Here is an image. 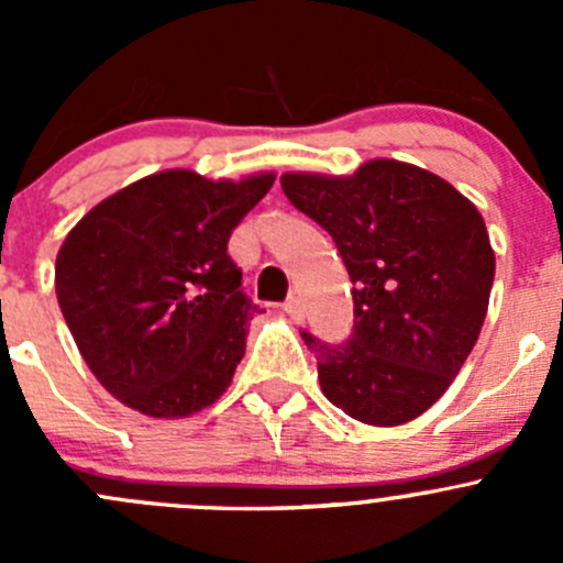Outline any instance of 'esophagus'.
<instances>
[{"instance_id": "obj_1", "label": "esophagus", "mask_w": 563, "mask_h": 563, "mask_svg": "<svg viewBox=\"0 0 563 563\" xmlns=\"http://www.w3.org/2000/svg\"><path fill=\"white\" fill-rule=\"evenodd\" d=\"M283 308H286V313L291 316L297 323L305 318V302H302V297H297V294H291V297L286 299V305H283Z\"/></svg>"}]
</instances>
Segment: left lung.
Listing matches in <instances>:
<instances>
[{
	"instance_id": "1",
	"label": "left lung",
	"mask_w": 563,
	"mask_h": 563,
	"mask_svg": "<svg viewBox=\"0 0 563 563\" xmlns=\"http://www.w3.org/2000/svg\"><path fill=\"white\" fill-rule=\"evenodd\" d=\"M288 201L338 245L354 283V334L302 332L332 406L376 428L422 417L468 360L496 253L479 209L446 179L376 157L349 176L288 172Z\"/></svg>"
}]
</instances>
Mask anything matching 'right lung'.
Instances as JSON below:
<instances>
[{"mask_svg":"<svg viewBox=\"0 0 563 563\" xmlns=\"http://www.w3.org/2000/svg\"><path fill=\"white\" fill-rule=\"evenodd\" d=\"M272 181V172L234 181L168 168L103 198L65 236L56 299L119 402L181 419L229 389L261 313L242 294L229 240Z\"/></svg>","mask_w":563,"mask_h":563,"instance_id":"1","label":"right lung"}]
</instances>
